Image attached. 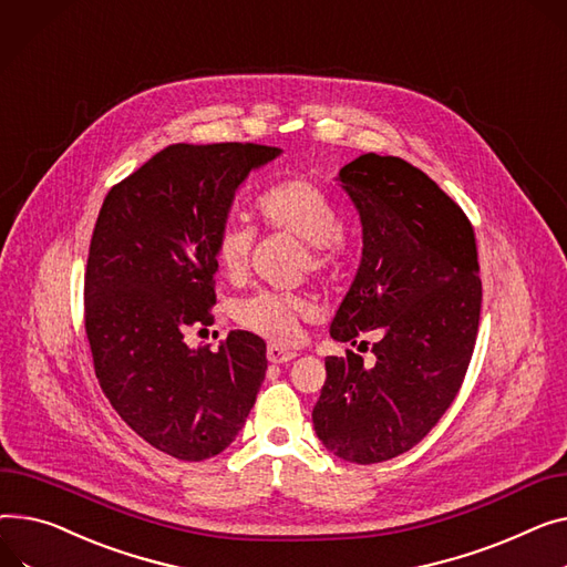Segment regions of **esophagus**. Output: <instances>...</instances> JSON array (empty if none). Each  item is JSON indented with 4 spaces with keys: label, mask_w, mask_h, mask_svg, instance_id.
<instances>
[{
    "label": "esophagus",
    "mask_w": 567,
    "mask_h": 567,
    "mask_svg": "<svg viewBox=\"0 0 567 567\" xmlns=\"http://www.w3.org/2000/svg\"><path fill=\"white\" fill-rule=\"evenodd\" d=\"M298 353L296 351H287V349H280V347H269L267 349V358H269V362H274V364H285V362H289V360H293Z\"/></svg>",
    "instance_id": "esophagus-1"
}]
</instances>
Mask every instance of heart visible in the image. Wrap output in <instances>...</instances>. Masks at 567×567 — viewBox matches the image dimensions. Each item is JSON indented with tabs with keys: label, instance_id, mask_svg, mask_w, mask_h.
<instances>
[{
	"label": "heart",
	"instance_id": "heart-1",
	"mask_svg": "<svg viewBox=\"0 0 567 567\" xmlns=\"http://www.w3.org/2000/svg\"><path fill=\"white\" fill-rule=\"evenodd\" d=\"M255 207L267 228L289 233L306 241L303 269L328 274L342 261L347 244L342 233L337 230V207L310 179L296 175L282 177L264 188ZM252 246V225L237 218L225 220L214 239V257L223 274L233 278L244 276ZM233 315L246 330L267 337L276 344H291L298 337L300 321L312 315V300L298 291L257 289L237 300Z\"/></svg>",
	"mask_w": 567,
	"mask_h": 567
}]
</instances>
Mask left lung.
Masks as SVG:
<instances>
[{"mask_svg": "<svg viewBox=\"0 0 567 567\" xmlns=\"http://www.w3.org/2000/svg\"><path fill=\"white\" fill-rule=\"evenodd\" d=\"M337 179L360 216L362 259L330 337L381 339L371 367L353 351L326 360L312 422L334 456L371 465L422 442L454 403L478 332V255L465 212L412 164L367 153Z\"/></svg>", "mask_w": 567, "mask_h": 567, "instance_id": "8db88e82", "label": "left lung"}]
</instances>
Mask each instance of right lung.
I'll list each match as a JSON object with an SVG mask.
<instances>
[{
    "mask_svg": "<svg viewBox=\"0 0 567 567\" xmlns=\"http://www.w3.org/2000/svg\"><path fill=\"white\" fill-rule=\"evenodd\" d=\"M280 147L175 143L106 194L89 250L84 319L109 403L147 444L212 458L244 429L267 373V344L233 330L218 351L184 332L212 326L214 239L239 184Z\"/></svg>",
    "mask_w": 567,
    "mask_h": 567,
    "instance_id": "add662e5",
    "label": "right lung"
}]
</instances>
